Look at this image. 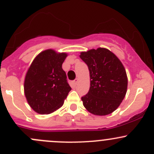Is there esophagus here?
<instances>
[{"mask_svg": "<svg viewBox=\"0 0 154 154\" xmlns=\"http://www.w3.org/2000/svg\"><path fill=\"white\" fill-rule=\"evenodd\" d=\"M73 83H74V84L76 86V85L78 83V79H75L74 80H73Z\"/></svg>", "mask_w": 154, "mask_h": 154, "instance_id": "1", "label": "esophagus"}]
</instances>
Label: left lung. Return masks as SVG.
I'll return each mask as SVG.
<instances>
[{
    "instance_id": "left-lung-1",
    "label": "left lung",
    "mask_w": 154,
    "mask_h": 154,
    "mask_svg": "<svg viewBox=\"0 0 154 154\" xmlns=\"http://www.w3.org/2000/svg\"><path fill=\"white\" fill-rule=\"evenodd\" d=\"M88 66L90 88L81 97L83 106L95 116H106L120 106L127 89V76L123 64L112 52L98 48L80 53Z\"/></svg>"
}]
</instances>
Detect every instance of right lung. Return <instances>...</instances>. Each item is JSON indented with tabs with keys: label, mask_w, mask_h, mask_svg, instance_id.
<instances>
[{
	"label": "right lung",
	"mask_w": 154,
	"mask_h": 154,
	"mask_svg": "<svg viewBox=\"0 0 154 154\" xmlns=\"http://www.w3.org/2000/svg\"><path fill=\"white\" fill-rule=\"evenodd\" d=\"M66 53L48 49L38 54L27 70L24 94L31 108L38 114H51L64 103L71 88L62 66Z\"/></svg>",
	"instance_id": "add662e5"
}]
</instances>
